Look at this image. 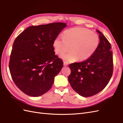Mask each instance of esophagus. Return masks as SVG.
<instances>
[{
	"label": "esophagus",
	"instance_id": "1",
	"mask_svg": "<svg viewBox=\"0 0 123 123\" xmlns=\"http://www.w3.org/2000/svg\"><path fill=\"white\" fill-rule=\"evenodd\" d=\"M68 65H69L68 62H64V66H68Z\"/></svg>",
	"mask_w": 123,
	"mask_h": 123
}]
</instances>
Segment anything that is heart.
I'll return each instance as SVG.
<instances>
[{
    "label": "heart",
    "mask_w": 123,
    "mask_h": 123,
    "mask_svg": "<svg viewBox=\"0 0 123 123\" xmlns=\"http://www.w3.org/2000/svg\"><path fill=\"white\" fill-rule=\"evenodd\" d=\"M99 39L96 33L88 29L76 27L67 30L63 33V38L56 37L53 47L56 54L60 55L68 50L69 52L61 55L67 62L84 61L90 58L97 50Z\"/></svg>",
    "instance_id": "b5f03b06"
}]
</instances>
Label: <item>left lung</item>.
Returning <instances> with one entry per match:
<instances>
[{"instance_id": "8db88e82", "label": "left lung", "mask_w": 123, "mask_h": 123, "mask_svg": "<svg viewBox=\"0 0 123 123\" xmlns=\"http://www.w3.org/2000/svg\"><path fill=\"white\" fill-rule=\"evenodd\" d=\"M97 50L87 60L69 65L71 72L69 82L73 90L83 97L94 95L108 84L113 73V56L111 46L102 32Z\"/></svg>"}]
</instances>
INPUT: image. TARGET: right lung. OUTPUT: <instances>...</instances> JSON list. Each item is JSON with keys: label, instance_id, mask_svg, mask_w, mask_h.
Here are the masks:
<instances>
[{"label": "right lung", "instance_id": "obj_1", "mask_svg": "<svg viewBox=\"0 0 123 123\" xmlns=\"http://www.w3.org/2000/svg\"><path fill=\"white\" fill-rule=\"evenodd\" d=\"M66 27L63 23L31 26L15 40L9 69L14 82L25 94L39 96L52 86L63 67L53 42Z\"/></svg>", "mask_w": 123, "mask_h": 123}]
</instances>
